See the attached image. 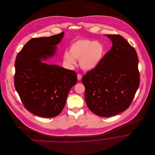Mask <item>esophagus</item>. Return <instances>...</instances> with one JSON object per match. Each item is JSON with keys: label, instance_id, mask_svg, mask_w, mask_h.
Returning <instances> with one entry per match:
<instances>
[{"label": "esophagus", "instance_id": "esophagus-1", "mask_svg": "<svg viewBox=\"0 0 155 155\" xmlns=\"http://www.w3.org/2000/svg\"><path fill=\"white\" fill-rule=\"evenodd\" d=\"M77 78L78 80H81L82 79V75L80 74H77Z\"/></svg>", "mask_w": 155, "mask_h": 155}]
</instances>
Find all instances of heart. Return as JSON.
<instances>
[{"mask_svg": "<svg viewBox=\"0 0 155 155\" xmlns=\"http://www.w3.org/2000/svg\"><path fill=\"white\" fill-rule=\"evenodd\" d=\"M104 52V48L101 43L87 38H81L71 44L69 53H64V60L69 65H74L76 63L75 59L80 60L82 69L91 70L99 64Z\"/></svg>", "mask_w": 155, "mask_h": 155, "instance_id": "1", "label": "heart"}]
</instances>
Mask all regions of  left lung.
Masks as SVG:
<instances>
[{
    "label": "left lung",
    "mask_w": 155,
    "mask_h": 155,
    "mask_svg": "<svg viewBox=\"0 0 155 155\" xmlns=\"http://www.w3.org/2000/svg\"><path fill=\"white\" fill-rule=\"evenodd\" d=\"M113 46L99 64L85 74V99L96 115L107 117L129 107L139 87L138 58L134 48L120 35H107Z\"/></svg>",
    "instance_id": "left-lung-1"
}]
</instances>
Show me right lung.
Returning a JSON list of instances; mask_svg holds the SVG:
<instances>
[{
  "mask_svg": "<svg viewBox=\"0 0 155 155\" xmlns=\"http://www.w3.org/2000/svg\"><path fill=\"white\" fill-rule=\"evenodd\" d=\"M63 32L49 37L32 38L17 55L15 86L25 108L42 117L59 114L66 102L68 92L77 82V74L57 65L42 63L40 59L53 56Z\"/></svg>",
  "mask_w": 155,
  "mask_h": 155,
  "instance_id": "add662e5",
  "label": "right lung"
}]
</instances>
